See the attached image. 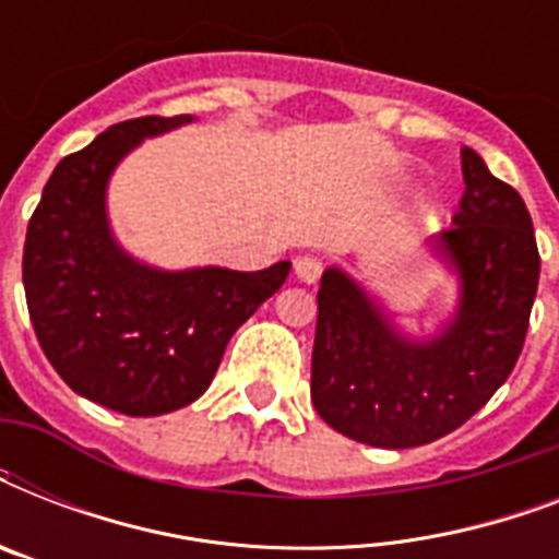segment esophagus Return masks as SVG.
<instances>
[{
  "instance_id": "34e87169",
  "label": "esophagus",
  "mask_w": 559,
  "mask_h": 559,
  "mask_svg": "<svg viewBox=\"0 0 559 559\" xmlns=\"http://www.w3.org/2000/svg\"><path fill=\"white\" fill-rule=\"evenodd\" d=\"M293 272H296L298 281H305V284H316L319 275H322V263L316 261L313 254H298L296 261H293Z\"/></svg>"
}]
</instances>
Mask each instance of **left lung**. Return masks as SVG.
<instances>
[{
	"instance_id": "left-lung-1",
	"label": "left lung",
	"mask_w": 559,
	"mask_h": 559,
	"mask_svg": "<svg viewBox=\"0 0 559 559\" xmlns=\"http://www.w3.org/2000/svg\"><path fill=\"white\" fill-rule=\"evenodd\" d=\"M464 193L435 237L461 275L459 313L432 342L400 336L366 289L324 270L310 397L336 432L408 450L467 424L511 377L539 284L531 214L476 151L461 147Z\"/></svg>"
}]
</instances>
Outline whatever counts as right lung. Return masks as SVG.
I'll use <instances>...</instances> for the list:
<instances>
[{
	"instance_id": "add662e5",
	"label": "right lung",
	"mask_w": 559,
	"mask_h": 559,
	"mask_svg": "<svg viewBox=\"0 0 559 559\" xmlns=\"http://www.w3.org/2000/svg\"><path fill=\"white\" fill-rule=\"evenodd\" d=\"M188 121L130 118L69 153L25 231L22 284L39 348L69 389L121 415H165L200 397L231 333L289 272V261L162 272L118 249L104 211L109 174L144 135Z\"/></svg>"
}]
</instances>
